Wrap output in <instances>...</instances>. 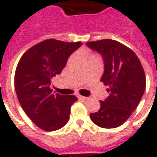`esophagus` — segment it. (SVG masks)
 <instances>
[{
    "instance_id": "obj_1",
    "label": "esophagus",
    "mask_w": 157,
    "mask_h": 157,
    "mask_svg": "<svg viewBox=\"0 0 157 157\" xmlns=\"http://www.w3.org/2000/svg\"><path fill=\"white\" fill-rule=\"evenodd\" d=\"M78 98L80 99H82V100H86V99H87V98L84 97V96H82V95H79Z\"/></svg>"
}]
</instances>
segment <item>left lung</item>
Masks as SVG:
<instances>
[{
    "label": "left lung",
    "instance_id": "obj_1",
    "mask_svg": "<svg viewBox=\"0 0 157 157\" xmlns=\"http://www.w3.org/2000/svg\"><path fill=\"white\" fill-rule=\"evenodd\" d=\"M86 46L100 53L105 63L101 81L109 96L100 109L91 113V120L104 128L120 127L140 104L145 90V75L139 58L130 48L109 39L88 41Z\"/></svg>",
    "mask_w": 157,
    "mask_h": 157
}]
</instances>
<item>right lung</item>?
<instances>
[{
	"label": "right lung",
	"instance_id": "obj_1",
	"mask_svg": "<svg viewBox=\"0 0 157 157\" xmlns=\"http://www.w3.org/2000/svg\"><path fill=\"white\" fill-rule=\"evenodd\" d=\"M82 45L81 41L45 40L26 51L17 63L14 76L17 99L29 119L42 130L63 128L70 118L71 105L78 100L74 95L53 94L50 85Z\"/></svg>",
	"mask_w": 157,
	"mask_h": 157
}]
</instances>
